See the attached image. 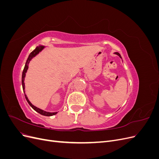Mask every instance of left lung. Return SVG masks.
Masks as SVG:
<instances>
[{
  "label": "left lung",
  "mask_w": 159,
  "mask_h": 159,
  "mask_svg": "<svg viewBox=\"0 0 159 159\" xmlns=\"http://www.w3.org/2000/svg\"><path fill=\"white\" fill-rule=\"evenodd\" d=\"M114 54H116V55H117V56H119L120 57H121V58H122V57H121V55H120V54H119V53H118V52H115L114 53Z\"/></svg>",
  "instance_id": "left-lung-1"
}]
</instances>
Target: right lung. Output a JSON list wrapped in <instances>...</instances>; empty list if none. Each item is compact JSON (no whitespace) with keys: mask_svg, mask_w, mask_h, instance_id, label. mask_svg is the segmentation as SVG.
Returning <instances> with one entry per match:
<instances>
[{"mask_svg":"<svg viewBox=\"0 0 159 159\" xmlns=\"http://www.w3.org/2000/svg\"><path fill=\"white\" fill-rule=\"evenodd\" d=\"M45 48V46H37L36 48H35V50H34L30 54V55H29V56H28V59H27V60H26V64H25V68H24V70H23V71H22V89H23V91H24V93H25V76H26V71H27V70H28V64H29V63H30V60L33 58L34 57H35L37 54H39V52H40L43 49H44ZM25 98H26V101H27V102L28 103V104H29L30 106H31V107L34 109V110H35L36 112H38V113H40V114H41V115H44V116H52V115H56L57 112H54V113H51V112H47V111H44V110H42V109H40V108H38V107H36V106H34V105H33L31 103H30V102L29 100H28V98H27V96H26V94H25Z\"/></svg>","mask_w":159,"mask_h":159,"instance_id":"1","label":"right lung"}]
</instances>
